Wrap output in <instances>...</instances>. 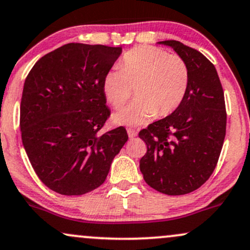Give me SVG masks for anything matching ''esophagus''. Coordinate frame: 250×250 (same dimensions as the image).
<instances>
[{"mask_svg": "<svg viewBox=\"0 0 250 250\" xmlns=\"http://www.w3.org/2000/svg\"><path fill=\"white\" fill-rule=\"evenodd\" d=\"M127 134H128V137H130L131 139H132V138H136L137 137L138 132L134 130V128H131L130 127V128H127Z\"/></svg>", "mask_w": 250, "mask_h": 250, "instance_id": "esophagus-1", "label": "esophagus"}]
</instances>
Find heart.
Masks as SVG:
<instances>
[{"instance_id": "b5f03b06", "label": "heart", "mask_w": 250, "mask_h": 250, "mask_svg": "<svg viewBox=\"0 0 250 250\" xmlns=\"http://www.w3.org/2000/svg\"><path fill=\"white\" fill-rule=\"evenodd\" d=\"M188 85V69L180 56L155 46H137L124 55L120 67L106 72L103 92L114 107L136 101L112 116L117 125H142L152 117L172 113L183 102Z\"/></svg>"}]
</instances>
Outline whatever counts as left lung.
I'll list each match as a JSON object with an SVG mask.
<instances>
[{
  "instance_id": "obj_1",
  "label": "left lung",
  "mask_w": 250,
  "mask_h": 250,
  "mask_svg": "<svg viewBox=\"0 0 250 250\" xmlns=\"http://www.w3.org/2000/svg\"><path fill=\"white\" fill-rule=\"evenodd\" d=\"M158 43L185 61L188 85L169 116L139 132L147 145L139 167L152 188L183 195L202 186L215 169L226 136L225 96L215 66L201 52L178 41Z\"/></svg>"
}]
</instances>
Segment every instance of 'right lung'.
<instances>
[{
	"label": "right lung",
	"mask_w": 250,
	"mask_h": 250,
	"mask_svg": "<svg viewBox=\"0 0 250 250\" xmlns=\"http://www.w3.org/2000/svg\"><path fill=\"white\" fill-rule=\"evenodd\" d=\"M122 51L69 43L43 56L26 76L22 143L37 177L56 193L82 195L101 186L127 142L123 126L98 134L110 116L103 79Z\"/></svg>",
	"instance_id": "1"
}]
</instances>
